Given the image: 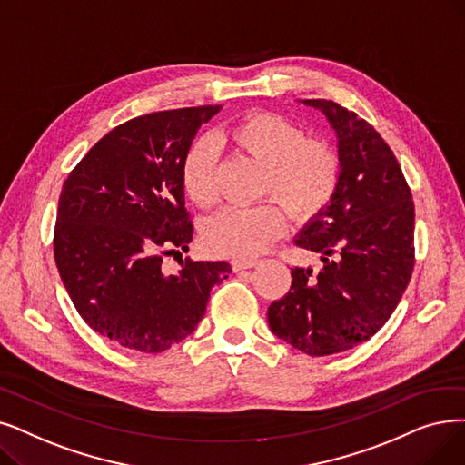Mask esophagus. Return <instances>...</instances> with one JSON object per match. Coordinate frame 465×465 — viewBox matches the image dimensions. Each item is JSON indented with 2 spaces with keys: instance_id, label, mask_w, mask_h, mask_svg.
I'll return each mask as SVG.
<instances>
[{
  "instance_id": "34e87169",
  "label": "esophagus",
  "mask_w": 465,
  "mask_h": 465,
  "mask_svg": "<svg viewBox=\"0 0 465 465\" xmlns=\"http://www.w3.org/2000/svg\"><path fill=\"white\" fill-rule=\"evenodd\" d=\"M256 264H258V260H233L232 268H233V272H241V270L254 268Z\"/></svg>"
}]
</instances>
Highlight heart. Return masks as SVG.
I'll return each mask as SVG.
<instances>
[{"mask_svg": "<svg viewBox=\"0 0 465 465\" xmlns=\"http://www.w3.org/2000/svg\"><path fill=\"white\" fill-rule=\"evenodd\" d=\"M237 152L262 165L260 193L273 195L296 220H310L329 205L340 183V157L325 140L306 138L287 117L258 112L241 117L224 133ZM216 146L199 138L180 163V184L193 205L216 203ZM285 214L266 201L254 207H228L207 220L203 241L211 252L247 260L266 251L285 232Z\"/></svg>", "mask_w": 465, "mask_h": 465, "instance_id": "b5f03b06", "label": "heart"}]
</instances>
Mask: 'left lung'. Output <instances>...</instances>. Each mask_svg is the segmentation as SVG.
<instances>
[{"label": "left lung", "instance_id": "8db88e82", "mask_svg": "<svg viewBox=\"0 0 465 465\" xmlns=\"http://www.w3.org/2000/svg\"><path fill=\"white\" fill-rule=\"evenodd\" d=\"M338 138L340 183L294 237L322 268H292V285L268 308L272 332L312 357L351 350L374 336L414 268V203L391 148L371 124L332 100H304Z\"/></svg>", "mask_w": 465, "mask_h": 465}]
</instances>
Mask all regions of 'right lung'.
Listing matches in <instances>:
<instances>
[{
    "label": "right lung",
    "mask_w": 465,
    "mask_h": 465,
    "mask_svg": "<svg viewBox=\"0 0 465 465\" xmlns=\"http://www.w3.org/2000/svg\"><path fill=\"white\" fill-rule=\"evenodd\" d=\"M222 106L140 115L112 129L64 180L54 260L77 313L117 346L161 353L203 319L224 260L186 258L174 275L163 256L186 251L193 228L180 163L199 127Z\"/></svg>",
    "instance_id": "obj_1"
}]
</instances>
